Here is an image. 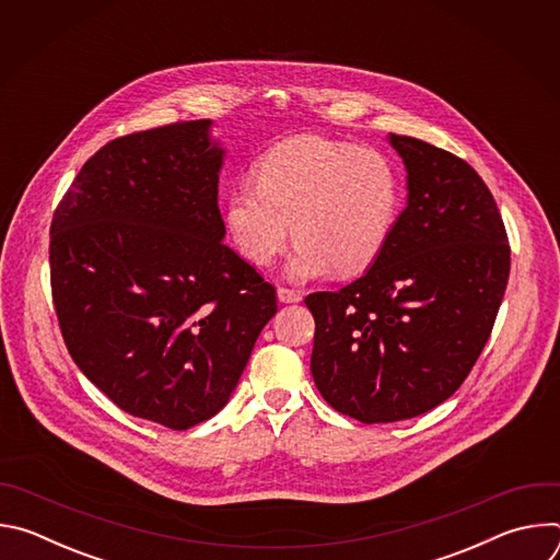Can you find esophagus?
<instances>
[{
  "label": "esophagus",
  "instance_id": "obj_1",
  "mask_svg": "<svg viewBox=\"0 0 560 560\" xmlns=\"http://www.w3.org/2000/svg\"><path fill=\"white\" fill-rule=\"evenodd\" d=\"M277 299L281 303H299L301 294L296 290H290V288H277Z\"/></svg>",
  "mask_w": 560,
  "mask_h": 560
}]
</instances>
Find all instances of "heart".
I'll return each mask as SVG.
<instances>
[{
	"instance_id": "1",
	"label": "heart",
	"mask_w": 560,
	"mask_h": 560,
	"mask_svg": "<svg viewBox=\"0 0 560 560\" xmlns=\"http://www.w3.org/2000/svg\"><path fill=\"white\" fill-rule=\"evenodd\" d=\"M401 201V173L387 154L301 135L270 148L259 159L257 179L230 190L225 228L238 255L255 266H270L294 230L290 279L332 270L350 277L378 259Z\"/></svg>"
}]
</instances>
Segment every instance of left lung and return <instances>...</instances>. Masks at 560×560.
<instances>
[{
	"label": "left lung",
	"instance_id": "8db88e82",
	"mask_svg": "<svg viewBox=\"0 0 560 560\" xmlns=\"http://www.w3.org/2000/svg\"><path fill=\"white\" fill-rule=\"evenodd\" d=\"M408 173V206L372 268L314 292L310 370L341 415L394 423L450 398L483 352L510 279L497 201L460 156L389 135Z\"/></svg>",
	"mask_w": 560,
	"mask_h": 560
}]
</instances>
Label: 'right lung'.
Returning a JSON list of instances; mask_svg holds the SVG:
<instances>
[{"label":"right lung","mask_w":560,"mask_h":560,"mask_svg":"<svg viewBox=\"0 0 560 560\" xmlns=\"http://www.w3.org/2000/svg\"><path fill=\"white\" fill-rule=\"evenodd\" d=\"M210 119L100 148L50 223L66 348L124 412L171 430L214 417L277 312L275 285L223 244V148Z\"/></svg>","instance_id":"right-lung-1"}]
</instances>
